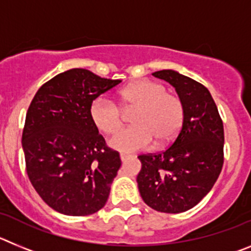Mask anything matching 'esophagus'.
Masks as SVG:
<instances>
[{
  "instance_id": "34e87169",
  "label": "esophagus",
  "mask_w": 251,
  "mask_h": 251,
  "mask_svg": "<svg viewBox=\"0 0 251 251\" xmlns=\"http://www.w3.org/2000/svg\"><path fill=\"white\" fill-rule=\"evenodd\" d=\"M129 158H130L129 154H124V153H122V154H121L122 162H126V161H127V159H129Z\"/></svg>"
}]
</instances>
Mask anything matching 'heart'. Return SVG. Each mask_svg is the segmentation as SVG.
Segmentation results:
<instances>
[{
    "label": "heart",
    "mask_w": 251,
    "mask_h": 251,
    "mask_svg": "<svg viewBox=\"0 0 251 251\" xmlns=\"http://www.w3.org/2000/svg\"><path fill=\"white\" fill-rule=\"evenodd\" d=\"M124 108H136L132 114L134 126L122 129L109 141L110 147L122 153L136 152L150 147H163L176 138L182 127L185 109L177 95L167 93L165 85L152 80L128 84L118 93ZM94 126L105 134L115 133L122 126V113L117 104L98 97L89 106Z\"/></svg>",
    "instance_id": "b5f03b06"
}]
</instances>
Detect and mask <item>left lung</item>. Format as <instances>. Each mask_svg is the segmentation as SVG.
Listing matches in <instances>:
<instances>
[{"label":"left lung","instance_id":"obj_1","mask_svg":"<svg viewBox=\"0 0 251 251\" xmlns=\"http://www.w3.org/2000/svg\"><path fill=\"white\" fill-rule=\"evenodd\" d=\"M153 76L166 80L182 100L185 117L172 146L138 156L137 183L150 207L166 214L187 211L210 192L224 163V126L207 88L175 70Z\"/></svg>","mask_w":251,"mask_h":251}]
</instances>
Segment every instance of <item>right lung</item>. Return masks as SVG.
I'll use <instances>...</instances> for the list:
<instances>
[{"mask_svg":"<svg viewBox=\"0 0 251 251\" xmlns=\"http://www.w3.org/2000/svg\"><path fill=\"white\" fill-rule=\"evenodd\" d=\"M86 69H70L44 84L28 106L22 148L40 197L55 211L85 216L105 205L122 162L90 119L95 98L118 85Z\"/></svg>","mask_w":251,"mask_h":251,"instance_id":"obj_1","label":"right lung"}]
</instances>
